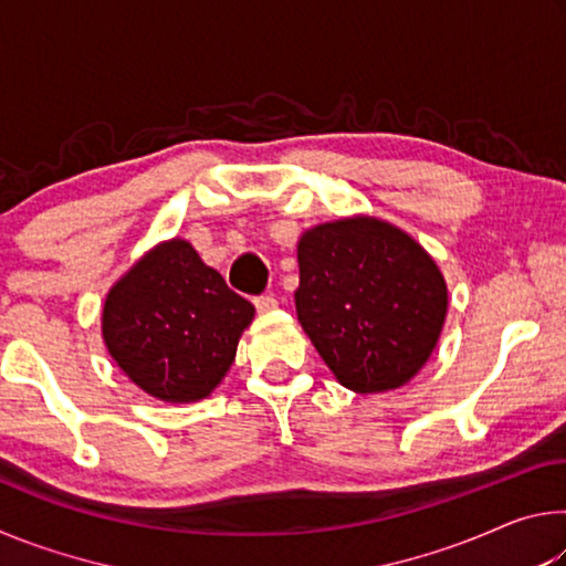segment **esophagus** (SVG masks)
<instances>
[{
	"label": "esophagus",
	"mask_w": 566,
	"mask_h": 566,
	"mask_svg": "<svg viewBox=\"0 0 566 566\" xmlns=\"http://www.w3.org/2000/svg\"><path fill=\"white\" fill-rule=\"evenodd\" d=\"M276 304H280V302H276V296H274V294L254 296V306H256V312H262V314L276 310Z\"/></svg>",
	"instance_id": "1"
}]
</instances>
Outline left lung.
Wrapping results in <instances>:
<instances>
[{
    "label": "left lung",
    "instance_id": "1",
    "mask_svg": "<svg viewBox=\"0 0 566 566\" xmlns=\"http://www.w3.org/2000/svg\"><path fill=\"white\" fill-rule=\"evenodd\" d=\"M296 317L344 387L397 389L424 367L447 317V284L407 232L375 217L306 229Z\"/></svg>",
    "mask_w": 566,
    "mask_h": 566
}]
</instances>
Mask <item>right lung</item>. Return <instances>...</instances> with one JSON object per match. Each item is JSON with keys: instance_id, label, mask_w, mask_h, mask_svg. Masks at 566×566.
Here are the masks:
<instances>
[{"instance_id": "1", "label": "right lung", "mask_w": 566, "mask_h": 566, "mask_svg": "<svg viewBox=\"0 0 566 566\" xmlns=\"http://www.w3.org/2000/svg\"><path fill=\"white\" fill-rule=\"evenodd\" d=\"M252 319V302L229 290L189 242L169 239L112 286L102 337L139 389L187 405L224 379Z\"/></svg>"}]
</instances>
